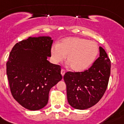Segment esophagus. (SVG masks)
<instances>
[{"label":"esophagus","mask_w":124,"mask_h":124,"mask_svg":"<svg viewBox=\"0 0 124 124\" xmlns=\"http://www.w3.org/2000/svg\"><path fill=\"white\" fill-rule=\"evenodd\" d=\"M61 75L64 76L65 75V70H64V69H61Z\"/></svg>","instance_id":"obj_1"}]
</instances>
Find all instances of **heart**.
Masks as SVG:
<instances>
[{
	"label": "heart",
	"mask_w": 124,
	"mask_h": 124,
	"mask_svg": "<svg viewBox=\"0 0 124 124\" xmlns=\"http://www.w3.org/2000/svg\"><path fill=\"white\" fill-rule=\"evenodd\" d=\"M98 52L99 47L96 42L76 37L62 39L50 50L54 63L61 62L67 56V63L75 72H81L91 67Z\"/></svg>",
	"instance_id": "heart-1"
}]
</instances>
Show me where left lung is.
Instances as JSON below:
<instances>
[{"label": "left lung", "instance_id": "1", "mask_svg": "<svg viewBox=\"0 0 124 124\" xmlns=\"http://www.w3.org/2000/svg\"><path fill=\"white\" fill-rule=\"evenodd\" d=\"M100 57L88 70L67 72L63 76L67 85V100L76 109H89L104 94L111 74V61L105 50L100 46Z\"/></svg>", "mask_w": 124, "mask_h": 124}]
</instances>
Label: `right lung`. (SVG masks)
Wrapping results in <instances>:
<instances>
[{
	"mask_svg": "<svg viewBox=\"0 0 124 124\" xmlns=\"http://www.w3.org/2000/svg\"><path fill=\"white\" fill-rule=\"evenodd\" d=\"M52 43L48 36L28 37L15 44L6 63L11 94L31 111L46 106L50 90L62 79L61 67L47 60Z\"/></svg>",
	"mask_w": 124,
	"mask_h": 124,
	"instance_id": "obj_1",
	"label": "right lung"
}]
</instances>
